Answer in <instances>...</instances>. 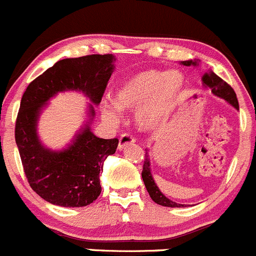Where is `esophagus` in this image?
Returning <instances> with one entry per match:
<instances>
[{"instance_id": "esophagus-1", "label": "esophagus", "mask_w": 256, "mask_h": 256, "mask_svg": "<svg viewBox=\"0 0 256 256\" xmlns=\"http://www.w3.org/2000/svg\"><path fill=\"white\" fill-rule=\"evenodd\" d=\"M134 142H136V139H134L130 134H127V133L122 134L120 138V143H118V149L120 150L124 149L126 146H129V144L134 143Z\"/></svg>"}]
</instances>
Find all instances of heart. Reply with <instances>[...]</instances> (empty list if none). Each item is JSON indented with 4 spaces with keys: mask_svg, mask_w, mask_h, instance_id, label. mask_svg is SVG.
I'll use <instances>...</instances> for the list:
<instances>
[{
    "mask_svg": "<svg viewBox=\"0 0 256 256\" xmlns=\"http://www.w3.org/2000/svg\"><path fill=\"white\" fill-rule=\"evenodd\" d=\"M187 80L178 71L146 70L126 80L116 91V106L136 113V123L142 129L154 130L168 120L185 98ZM107 120L118 122L120 113L114 106H104Z\"/></svg>",
    "mask_w": 256,
    "mask_h": 256,
    "instance_id": "1",
    "label": "heart"
}]
</instances>
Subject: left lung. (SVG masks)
<instances>
[{"label": "left lung", "mask_w": 256, "mask_h": 256, "mask_svg": "<svg viewBox=\"0 0 256 256\" xmlns=\"http://www.w3.org/2000/svg\"><path fill=\"white\" fill-rule=\"evenodd\" d=\"M181 64L185 65V66H191L194 65L196 66L197 62L196 60H186V62H181ZM202 81H204V88H210L212 91L213 94L220 97V98L226 100L228 104H230L236 110H239V104L238 98H236V94L234 92V90L224 80L220 78V76L216 75L213 71H207L204 72V75L202 76ZM142 178H143L144 185L146 187V191L149 192V196L152 197V201L158 204H162L165 207H181L185 206V204H176V202L168 200L166 196L162 194V191L159 190V187L155 184L154 178H152V172H150V159L148 152H146V158H144V165H143V171H142Z\"/></svg>", "instance_id": "8db88e82"}]
</instances>
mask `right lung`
<instances>
[{"label": "right lung", "mask_w": 256, "mask_h": 256, "mask_svg": "<svg viewBox=\"0 0 256 256\" xmlns=\"http://www.w3.org/2000/svg\"><path fill=\"white\" fill-rule=\"evenodd\" d=\"M112 54L62 59L28 85L16 120L18 146L26 178L33 191L46 202L62 207H84L101 194L100 175L107 156L114 154L118 139L97 138L90 129L94 108L88 106L90 122L66 149L52 152L40 143L36 124L42 110L58 92L80 91L94 104L101 102L113 72Z\"/></svg>", "instance_id": "add662e5"}]
</instances>
